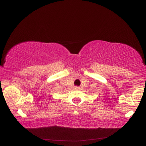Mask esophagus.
Returning <instances> with one entry per match:
<instances>
[{
	"instance_id": "34e87169",
	"label": "esophagus",
	"mask_w": 146,
	"mask_h": 146,
	"mask_svg": "<svg viewBox=\"0 0 146 146\" xmlns=\"http://www.w3.org/2000/svg\"><path fill=\"white\" fill-rule=\"evenodd\" d=\"M75 90H78V89H79V87H78V86H75Z\"/></svg>"
}]
</instances>
